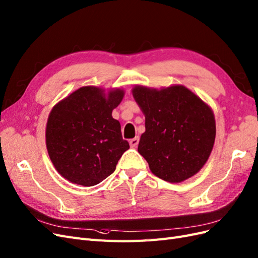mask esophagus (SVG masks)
I'll return each mask as SVG.
<instances>
[{"instance_id":"34e87169","label":"esophagus","mask_w":258,"mask_h":258,"mask_svg":"<svg viewBox=\"0 0 258 258\" xmlns=\"http://www.w3.org/2000/svg\"><path fill=\"white\" fill-rule=\"evenodd\" d=\"M139 141H140V139H139V137H136L135 139H131L130 140V146L131 147H137L138 146V144H139Z\"/></svg>"}]
</instances>
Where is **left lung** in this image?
Wrapping results in <instances>:
<instances>
[{"mask_svg": "<svg viewBox=\"0 0 258 258\" xmlns=\"http://www.w3.org/2000/svg\"><path fill=\"white\" fill-rule=\"evenodd\" d=\"M132 95L145 115V132L138 152L152 172L171 183L198 173L215 141L211 107L182 85L160 90L136 86Z\"/></svg>", "mask_w": 258, "mask_h": 258, "instance_id": "obj_1", "label": "left lung"}]
</instances>
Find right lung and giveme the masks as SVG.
<instances>
[{"label": "right lung", "instance_id": "obj_1", "mask_svg": "<svg viewBox=\"0 0 258 258\" xmlns=\"http://www.w3.org/2000/svg\"><path fill=\"white\" fill-rule=\"evenodd\" d=\"M122 89L104 93L85 86L61 100L48 116L46 147L54 168L68 181L93 186L111 175L129 148L112 112L123 98Z\"/></svg>", "mask_w": 258, "mask_h": 258}]
</instances>
